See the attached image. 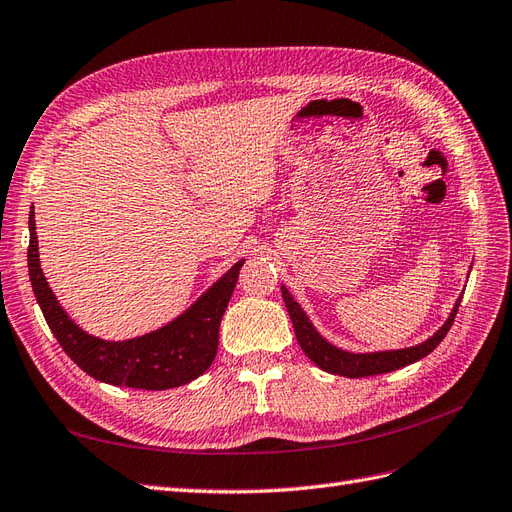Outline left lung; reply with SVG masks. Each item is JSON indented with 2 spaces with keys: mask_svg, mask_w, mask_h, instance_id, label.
I'll return each mask as SVG.
<instances>
[{
  "mask_svg": "<svg viewBox=\"0 0 512 512\" xmlns=\"http://www.w3.org/2000/svg\"><path fill=\"white\" fill-rule=\"evenodd\" d=\"M283 291V300L291 317V324H294L296 339L302 347V352L309 356L321 371L334 373V375H343V377H369V375H379V373H390L407 367V364L418 362L420 358L429 356L433 349L442 343L446 337V332L450 330L452 321H455V315L459 311L461 298L452 306V311L446 319V324L437 330L433 337L427 341H422L420 345H412L405 349H388V352H369V354H354V352H345V349L332 345L326 341L317 328L311 324V319L306 317V313L300 309V304L294 300V296L289 294L287 287H281Z\"/></svg>",
  "mask_w": 512,
  "mask_h": 512,
  "instance_id": "8db88e82",
  "label": "left lung"
}]
</instances>
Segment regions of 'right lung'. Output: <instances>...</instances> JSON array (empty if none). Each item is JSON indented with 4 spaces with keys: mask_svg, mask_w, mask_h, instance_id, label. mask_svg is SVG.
<instances>
[{
    "mask_svg": "<svg viewBox=\"0 0 512 512\" xmlns=\"http://www.w3.org/2000/svg\"><path fill=\"white\" fill-rule=\"evenodd\" d=\"M244 259L231 266L195 304L167 326L128 341H105L81 330L49 287L38 259L34 212H29L27 268L34 296L55 339L87 375L111 386L167 390L193 382L210 369L218 347V326L236 287Z\"/></svg>",
    "mask_w": 512,
    "mask_h": 512,
    "instance_id": "1",
    "label": "right lung"
}]
</instances>
